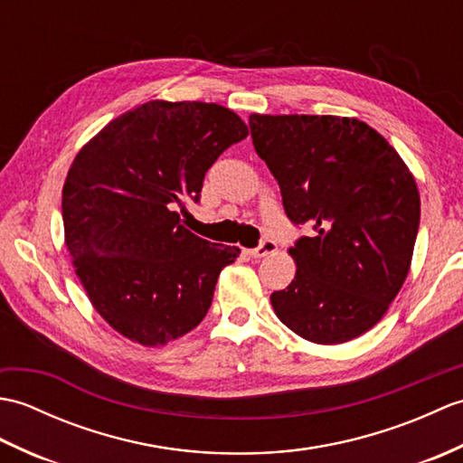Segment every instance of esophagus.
<instances>
[{
	"instance_id": "34e87169",
	"label": "esophagus",
	"mask_w": 463,
	"mask_h": 463,
	"mask_svg": "<svg viewBox=\"0 0 463 463\" xmlns=\"http://www.w3.org/2000/svg\"><path fill=\"white\" fill-rule=\"evenodd\" d=\"M277 250H279L277 242L267 239V241L260 242V247L252 249V250H249V252H250V257H254V259H262V257H269V254H274Z\"/></svg>"
}]
</instances>
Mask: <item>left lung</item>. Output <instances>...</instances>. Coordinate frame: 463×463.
Instances as JSON below:
<instances>
[{
  "label": "left lung",
  "mask_w": 463,
  "mask_h": 463,
  "mask_svg": "<svg viewBox=\"0 0 463 463\" xmlns=\"http://www.w3.org/2000/svg\"><path fill=\"white\" fill-rule=\"evenodd\" d=\"M249 123L288 219L317 231L288 249L297 274L270 294L274 312L314 344L362 336L410 272L420 224L414 175L356 117L252 113Z\"/></svg>",
  "instance_id": "left-lung-1"
}]
</instances>
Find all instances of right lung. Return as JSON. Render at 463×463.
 <instances>
[{"label": "right lung", "instance_id": "obj_1", "mask_svg": "<svg viewBox=\"0 0 463 463\" xmlns=\"http://www.w3.org/2000/svg\"><path fill=\"white\" fill-rule=\"evenodd\" d=\"M249 127L216 103L146 101L115 117L69 166L65 247L97 314L123 338L161 348L201 324L241 254L184 229L204 173Z\"/></svg>", "mask_w": 463, "mask_h": 463}]
</instances>
